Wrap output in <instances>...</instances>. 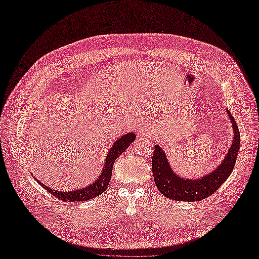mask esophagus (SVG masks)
Returning <instances> with one entry per match:
<instances>
[{"label": "esophagus", "mask_w": 259, "mask_h": 259, "mask_svg": "<svg viewBox=\"0 0 259 259\" xmlns=\"http://www.w3.org/2000/svg\"><path fill=\"white\" fill-rule=\"evenodd\" d=\"M140 133H141V134H145V133H146V129H145V127L140 128Z\"/></svg>", "instance_id": "1"}]
</instances>
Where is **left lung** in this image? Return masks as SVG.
Here are the masks:
<instances>
[{"label": "left lung", "mask_w": 259, "mask_h": 259, "mask_svg": "<svg viewBox=\"0 0 259 259\" xmlns=\"http://www.w3.org/2000/svg\"><path fill=\"white\" fill-rule=\"evenodd\" d=\"M227 113L234 130V138L226 157L213 171L199 178H183L175 173L169 163L165 151L161 145H155V153L152 160L155 183L161 194L171 200L196 202L208 198L231 175L240 149V132L230 110Z\"/></svg>", "instance_id": "1"}]
</instances>
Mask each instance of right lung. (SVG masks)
<instances>
[{
  "label": "right lung",
  "instance_id": "obj_1",
  "mask_svg": "<svg viewBox=\"0 0 259 259\" xmlns=\"http://www.w3.org/2000/svg\"><path fill=\"white\" fill-rule=\"evenodd\" d=\"M136 138V135L134 132H128L119 138L116 139V141L113 143L112 147H110L109 152L106 155L105 162L102 167V171L99 174V177L96 178L91 184H89L88 187H84L79 190L75 191H68V192H61V191H56L53 189L48 188L45 184L40 182L39 180L36 181L40 183V186H42L46 191H48L50 194H52L54 197L61 201L65 202H80V201H88L90 199H93L97 196H100L106 188L108 187V183L110 181V178H112V173H113V166L115 161L124 153L128 146L133 142Z\"/></svg>",
  "mask_w": 259,
  "mask_h": 259
}]
</instances>
